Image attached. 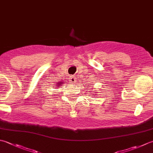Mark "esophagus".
<instances>
[{
    "label": "esophagus",
    "instance_id": "obj_1",
    "mask_svg": "<svg viewBox=\"0 0 153 153\" xmlns=\"http://www.w3.org/2000/svg\"><path fill=\"white\" fill-rule=\"evenodd\" d=\"M76 77H75V76H71V77H70V81L71 82H76Z\"/></svg>",
    "mask_w": 153,
    "mask_h": 153
}]
</instances>
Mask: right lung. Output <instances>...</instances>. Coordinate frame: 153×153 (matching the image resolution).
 <instances>
[{"label": "right lung", "instance_id": "add662e5", "mask_svg": "<svg viewBox=\"0 0 153 153\" xmlns=\"http://www.w3.org/2000/svg\"><path fill=\"white\" fill-rule=\"evenodd\" d=\"M62 83H58V85H62ZM57 87H58H58H59V86H57Z\"/></svg>", "mask_w": 153, "mask_h": 153}]
</instances>
